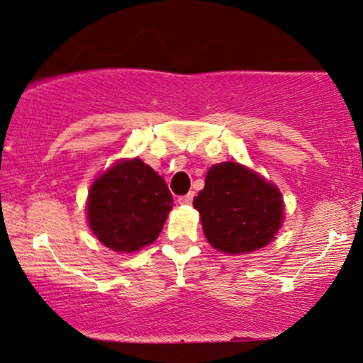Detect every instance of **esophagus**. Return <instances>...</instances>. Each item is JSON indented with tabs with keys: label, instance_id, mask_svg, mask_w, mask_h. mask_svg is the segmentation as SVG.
Returning <instances> with one entry per match:
<instances>
[{
	"label": "esophagus",
	"instance_id": "obj_1",
	"mask_svg": "<svg viewBox=\"0 0 363 363\" xmlns=\"http://www.w3.org/2000/svg\"><path fill=\"white\" fill-rule=\"evenodd\" d=\"M193 199H194V193L191 191V193L181 196V198H179V203H181V205H191V203H193Z\"/></svg>",
	"mask_w": 363,
	"mask_h": 363
}]
</instances>
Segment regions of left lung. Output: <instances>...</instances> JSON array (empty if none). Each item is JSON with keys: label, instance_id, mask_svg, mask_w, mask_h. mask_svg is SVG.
Returning a JSON list of instances; mask_svg holds the SVG:
<instances>
[{"label": "left lung", "instance_id": "left-lung-1", "mask_svg": "<svg viewBox=\"0 0 363 363\" xmlns=\"http://www.w3.org/2000/svg\"><path fill=\"white\" fill-rule=\"evenodd\" d=\"M208 242L222 252L244 254L264 247L283 222L280 191L235 162L208 170L205 189L194 198Z\"/></svg>", "mask_w": 363, "mask_h": 363}]
</instances>
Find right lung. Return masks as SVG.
Listing matches in <instances>:
<instances>
[{
  "label": "right lung",
  "instance_id": "obj_1",
  "mask_svg": "<svg viewBox=\"0 0 363 363\" xmlns=\"http://www.w3.org/2000/svg\"><path fill=\"white\" fill-rule=\"evenodd\" d=\"M172 206L164 179L140 158H133L118 162L91 184L86 213L104 245L133 252L155 242Z\"/></svg>",
  "mask_w": 363,
  "mask_h": 363
}]
</instances>
